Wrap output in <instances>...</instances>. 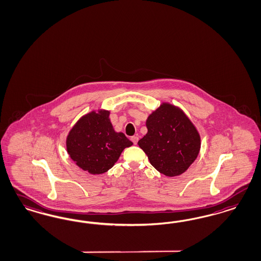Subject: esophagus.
<instances>
[{"label":"esophagus","mask_w":261,"mask_h":261,"mask_svg":"<svg viewBox=\"0 0 261 261\" xmlns=\"http://www.w3.org/2000/svg\"><path fill=\"white\" fill-rule=\"evenodd\" d=\"M131 141L133 142V144H137L138 141H139V137H138V136H133V137H131Z\"/></svg>","instance_id":"1"}]
</instances>
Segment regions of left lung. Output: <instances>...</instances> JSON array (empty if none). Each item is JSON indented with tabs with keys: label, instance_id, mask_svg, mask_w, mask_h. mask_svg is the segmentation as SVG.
Returning a JSON list of instances; mask_svg holds the SVG:
<instances>
[{
	"label": "left lung",
	"instance_id": "8db88e82",
	"mask_svg": "<svg viewBox=\"0 0 261 261\" xmlns=\"http://www.w3.org/2000/svg\"><path fill=\"white\" fill-rule=\"evenodd\" d=\"M147 133L138 144L153 167L166 176L182 174L200 150L197 127L182 109L169 102L154 110L146 119Z\"/></svg>",
	"mask_w": 261,
	"mask_h": 261
}]
</instances>
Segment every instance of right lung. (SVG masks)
Returning a JSON list of instances; mask_svg holds the SVG:
<instances>
[{
    "mask_svg": "<svg viewBox=\"0 0 261 261\" xmlns=\"http://www.w3.org/2000/svg\"><path fill=\"white\" fill-rule=\"evenodd\" d=\"M66 151L74 163L90 174L108 171L133 143L116 132L110 111L98 109L82 116L66 137Z\"/></svg>",
    "mask_w": 261,
    "mask_h": 261,
    "instance_id": "1",
    "label": "right lung"
}]
</instances>
